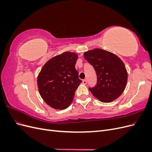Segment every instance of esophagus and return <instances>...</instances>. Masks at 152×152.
Segmentation results:
<instances>
[{
  "mask_svg": "<svg viewBox=\"0 0 152 152\" xmlns=\"http://www.w3.org/2000/svg\"><path fill=\"white\" fill-rule=\"evenodd\" d=\"M82 83H83L84 85L87 84V80L86 79H84L83 80H82Z\"/></svg>",
  "mask_w": 152,
  "mask_h": 152,
  "instance_id": "34e87169",
  "label": "esophagus"
}]
</instances>
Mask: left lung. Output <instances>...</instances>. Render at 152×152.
Masks as SVG:
<instances>
[{
    "mask_svg": "<svg viewBox=\"0 0 152 152\" xmlns=\"http://www.w3.org/2000/svg\"><path fill=\"white\" fill-rule=\"evenodd\" d=\"M84 58L97 75L96 86L89 87L92 94L104 103L118 98L127 81V72L123 61L115 54L101 49L86 52Z\"/></svg>",
    "mask_w": 152,
    "mask_h": 152,
    "instance_id": "obj_1",
    "label": "left lung"
}]
</instances>
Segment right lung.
<instances>
[{
    "instance_id": "right-lung-1",
    "label": "right lung",
    "mask_w": 152,
    "mask_h": 152,
    "mask_svg": "<svg viewBox=\"0 0 152 152\" xmlns=\"http://www.w3.org/2000/svg\"><path fill=\"white\" fill-rule=\"evenodd\" d=\"M75 53L65 52L45 64L37 78L41 97L54 109H65L72 102L77 87L82 82L75 69Z\"/></svg>"
}]
</instances>
